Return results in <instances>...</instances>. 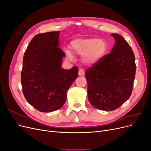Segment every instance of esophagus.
Masks as SVG:
<instances>
[{
    "label": "esophagus",
    "mask_w": 151,
    "mask_h": 151,
    "mask_svg": "<svg viewBox=\"0 0 151 151\" xmlns=\"http://www.w3.org/2000/svg\"><path fill=\"white\" fill-rule=\"evenodd\" d=\"M85 74V71L83 68H79V76H84Z\"/></svg>",
    "instance_id": "34e87169"
}]
</instances>
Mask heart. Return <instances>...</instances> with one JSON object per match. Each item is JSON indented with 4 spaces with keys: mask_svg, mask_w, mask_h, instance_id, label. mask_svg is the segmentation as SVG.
Masks as SVG:
<instances>
[{
    "mask_svg": "<svg viewBox=\"0 0 151 151\" xmlns=\"http://www.w3.org/2000/svg\"><path fill=\"white\" fill-rule=\"evenodd\" d=\"M71 48L76 54L83 56L86 63H94L104 56L108 51L106 42L102 39L88 38L76 40L71 43ZM68 60H72L73 57L69 52H66Z\"/></svg>",
    "mask_w": 151,
    "mask_h": 151,
    "instance_id": "heart-1",
    "label": "heart"
}]
</instances>
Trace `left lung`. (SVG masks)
<instances>
[{
    "label": "left lung",
    "instance_id": "obj_1",
    "mask_svg": "<svg viewBox=\"0 0 151 151\" xmlns=\"http://www.w3.org/2000/svg\"><path fill=\"white\" fill-rule=\"evenodd\" d=\"M111 35L115 40L111 52L85 73L90 103L106 111L117 109L130 98L136 70L134 53L129 44L120 35Z\"/></svg>",
    "mask_w": 151,
    "mask_h": 151
}]
</instances>
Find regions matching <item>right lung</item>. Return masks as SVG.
<instances>
[{"instance_id": "add662e5", "label": "right lung", "mask_w": 151, "mask_h": 151, "mask_svg": "<svg viewBox=\"0 0 151 151\" xmlns=\"http://www.w3.org/2000/svg\"><path fill=\"white\" fill-rule=\"evenodd\" d=\"M60 31L36 35L24 54L21 85L24 97L42 112H52L62 107L67 93L78 76V67L61 68L65 53L58 48Z\"/></svg>"}]
</instances>
